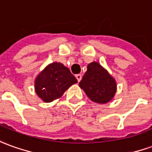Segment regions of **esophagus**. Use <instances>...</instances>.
I'll return each mask as SVG.
<instances>
[{
  "label": "esophagus",
  "instance_id": "esophagus-1",
  "mask_svg": "<svg viewBox=\"0 0 152 152\" xmlns=\"http://www.w3.org/2000/svg\"><path fill=\"white\" fill-rule=\"evenodd\" d=\"M76 78L78 80V82H80V80H81V75L80 74H77V75H76Z\"/></svg>",
  "mask_w": 152,
  "mask_h": 152
}]
</instances>
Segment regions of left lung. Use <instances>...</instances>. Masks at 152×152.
<instances>
[{"instance_id":"8db88e82","label":"left lung","mask_w":152,"mask_h":152,"mask_svg":"<svg viewBox=\"0 0 152 152\" xmlns=\"http://www.w3.org/2000/svg\"><path fill=\"white\" fill-rule=\"evenodd\" d=\"M79 86L93 102L106 104L113 98L117 91L115 80L100 64L93 61L87 66V71Z\"/></svg>"}]
</instances>
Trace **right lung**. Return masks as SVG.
Here are the masks:
<instances>
[{
    "label": "right lung",
    "instance_id": "add662e5",
    "mask_svg": "<svg viewBox=\"0 0 152 152\" xmlns=\"http://www.w3.org/2000/svg\"><path fill=\"white\" fill-rule=\"evenodd\" d=\"M77 80L70 70L60 62H53L47 66L35 79L34 87L38 96L49 103L60 98Z\"/></svg>",
    "mask_w": 152,
    "mask_h": 152
}]
</instances>
